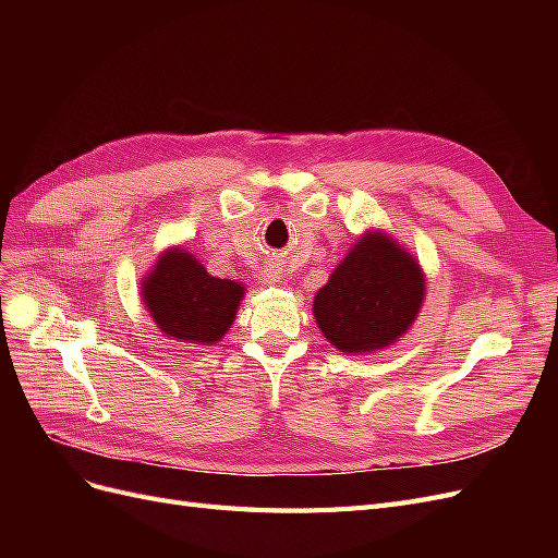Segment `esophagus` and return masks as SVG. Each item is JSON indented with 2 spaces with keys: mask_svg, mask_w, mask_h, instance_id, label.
<instances>
[{
  "mask_svg": "<svg viewBox=\"0 0 558 558\" xmlns=\"http://www.w3.org/2000/svg\"><path fill=\"white\" fill-rule=\"evenodd\" d=\"M281 279V269L277 265H265L263 267V281L265 283H277Z\"/></svg>",
  "mask_w": 558,
  "mask_h": 558,
  "instance_id": "1",
  "label": "esophagus"
}]
</instances>
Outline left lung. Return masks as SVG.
Wrapping results in <instances>:
<instances>
[{
    "label": "left lung",
    "mask_w": 558,
    "mask_h": 558,
    "mask_svg": "<svg viewBox=\"0 0 558 558\" xmlns=\"http://www.w3.org/2000/svg\"><path fill=\"white\" fill-rule=\"evenodd\" d=\"M424 293V275L410 253L384 234H369L316 293L314 316L340 351H375L410 328Z\"/></svg>",
    "instance_id": "1"
}]
</instances>
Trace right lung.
I'll list each match as a JSON object with an SVG mask.
<instances>
[{
  "label": "right lung",
  "mask_w": 558,
  "mask_h": 558,
  "mask_svg": "<svg viewBox=\"0 0 558 558\" xmlns=\"http://www.w3.org/2000/svg\"><path fill=\"white\" fill-rule=\"evenodd\" d=\"M142 295L167 337L214 344L232 326L244 289L240 281L211 277L191 253L172 248L162 253L144 281Z\"/></svg>",
  "instance_id": "obj_1"
}]
</instances>
